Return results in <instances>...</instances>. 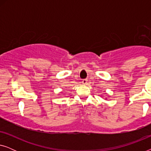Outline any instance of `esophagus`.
Returning <instances> with one entry per match:
<instances>
[{"instance_id":"obj_1","label":"esophagus","mask_w":151,"mask_h":151,"mask_svg":"<svg viewBox=\"0 0 151 151\" xmlns=\"http://www.w3.org/2000/svg\"><path fill=\"white\" fill-rule=\"evenodd\" d=\"M82 84H86V83H87V79H83V80H82Z\"/></svg>"}]
</instances>
